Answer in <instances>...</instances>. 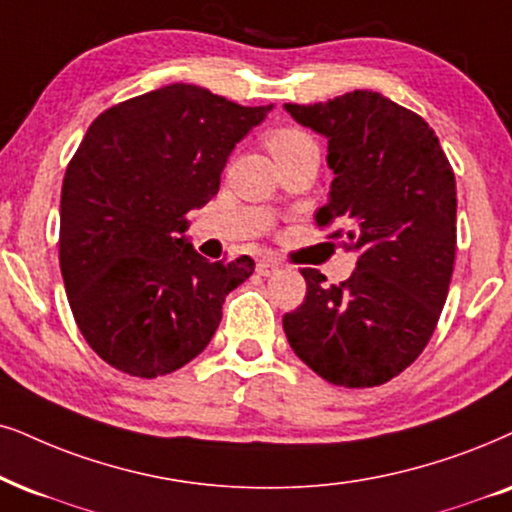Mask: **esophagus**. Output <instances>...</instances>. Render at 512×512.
I'll use <instances>...</instances> for the list:
<instances>
[{
  "mask_svg": "<svg viewBox=\"0 0 512 512\" xmlns=\"http://www.w3.org/2000/svg\"><path fill=\"white\" fill-rule=\"evenodd\" d=\"M274 271H278V262L271 260V257H264V260L257 262V274L260 276H271Z\"/></svg>",
  "mask_w": 512,
  "mask_h": 512,
  "instance_id": "34e87169",
  "label": "esophagus"
}]
</instances>
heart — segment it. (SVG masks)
<instances>
[{"label": "heart", "instance_id": "1", "mask_svg": "<svg viewBox=\"0 0 512 512\" xmlns=\"http://www.w3.org/2000/svg\"><path fill=\"white\" fill-rule=\"evenodd\" d=\"M267 146H269V153L274 155V158H281V155L293 153V151H297V148L316 146V144L309 139V134L302 132V129L278 127V129H271V132L267 134Z\"/></svg>", "mask_w": 512, "mask_h": 512}]
</instances>
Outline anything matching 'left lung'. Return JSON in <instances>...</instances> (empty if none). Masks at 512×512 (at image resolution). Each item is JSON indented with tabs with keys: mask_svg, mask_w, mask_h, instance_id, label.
<instances>
[{
	"mask_svg": "<svg viewBox=\"0 0 512 512\" xmlns=\"http://www.w3.org/2000/svg\"><path fill=\"white\" fill-rule=\"evenodd\" d=\"M286 111L328 139L331 198L316 224L359 255L328 286L302 269L307 295L283 316L293 352L342 387L383 385L435 333L456 260V177L428 122L383 94L354 89Z\"/></svg>",
	"mask_w": 512,
	"mask_h": 512,
	"instance_id": "obj_1",
	"label": "left lung"
}]
</instances>
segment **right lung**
I'll use <instances>...</instances> for the list:
<instances>
[{"mask_svg":"<svg viewBox=\"0 0 512 512\" xmlns=\"http://www.w3.org/2000/svg\"><path fill=\"white\" fill-rule=\"evenodd\" d=\"M269 111L177 82L89 125L63 177L58 262L77 328L106 364L158 378L208 347L255 262H208L184 231Z\"/></svg>","mask_w":512,"mask_h":512,"instance_id":"add662e5","label":"right lung"}]
</instances>
